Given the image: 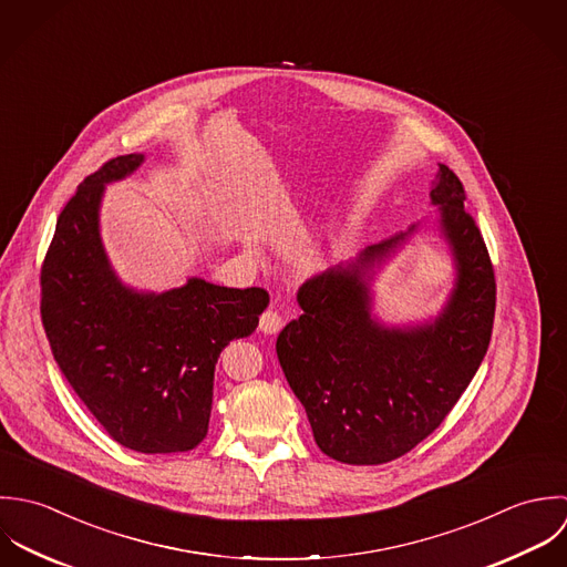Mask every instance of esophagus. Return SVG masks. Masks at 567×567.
Segmentation results:
<instances>
[{
  "instance_id": "1",
  "label": "esophagus",
  "mask_w": 567,
  "mask_h": 567,
  "mask_svg": "<svg viewBox=\"0 0 567 567\" xmlns=\"http://www.w3.org/2000/svg\"><path fill=\"white\" fill-rule=\"evenodd\" d=\"M282 329V318L276 311H265L260 316V331L265 336H276Z\"/></svg>"
}]
</instances>
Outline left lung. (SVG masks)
<instances>
[{"label": "left lung", "mask_w": 567, "mask_h": 567, "mask_svg": "<svg viewBox=\"0 0 567 567\" xmlns=\"http://www.w3.org/2000/svg\"><path fill=\"white\" fill-rule=\"evenodd\" d=\"M453 258V289L423 324L388 327L372 316V278L416 229L365 247L309 278L305 311L278 336L282 372L307 410L318 447L346 464H383L414 450L452 412L477 372L493 331L495 274L464 210V188L445 164L430 190Z\"/></svg>", "instance_id": "obj_1"}]
</instances>
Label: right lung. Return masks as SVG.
<instances>
[{
	"mask_svg": "<svg viewBox=\"0 0 567 567\" xmlns=\"http://www.w3.org/2000/svg\"><path fill=\"white\" fill-rule=\"evenodd\" d=\"M142 162V153L110 159L63 208L41 267V320L68 383L115 443L190 452L208 434L217 359L256 331L269 293L204 278L153 293L115 276L101 204L105 186Z\"/></svg>",
	"mask_w": 567,
	"mask_h": 567,
	"instance_id": "1",
	"label": "right lung"
}]
</instances>
